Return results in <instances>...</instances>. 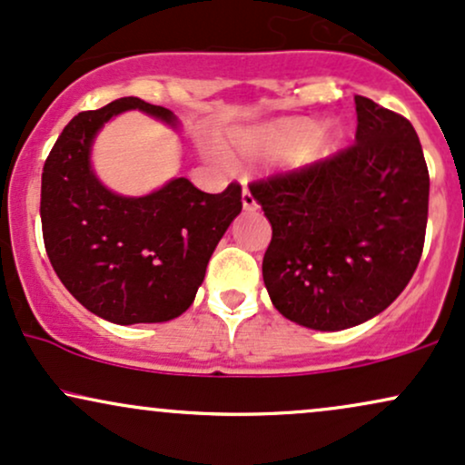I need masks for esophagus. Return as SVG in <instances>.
I'll return each mask as SVG.
<instances>
[{
	"instance_id": "esophagus-1",
	"label": "esophagus",
	"mask_w": 465,
	"mask_h": 465,
	"mask_svg": "<svg viewBox=\"0 0 465 465\" xmlns=\"http://www.w3.org/2000/svg\"><path fill=\"white\" fill-rule=\"evenodd\" d=\"M242 207H244V210H255V199H253V196H251V192H249V188H247V185H244V188H242Z\"/></svg>"
}]
</instances>
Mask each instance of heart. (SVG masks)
I'll return each mask as SVG.
<instances>
[{
  "label": "heart",
  "mask_w": 465,
  "mask_h": 465,
  "mask_svg": "<svg viewBox=\"0 0 465 465\" xmlns=\"http://www.w3.org/2000/svg\"><path fill=\"white\" fill-rule=\"evenodd\" d=\"M341 129L334 124L319 126L308 117H280L264 124L229 133V151L251 162H288L295 168H308L336 153Z\"/></svg>",
  "instance_id": "1"
}]
</instances>
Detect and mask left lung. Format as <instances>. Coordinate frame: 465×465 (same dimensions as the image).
Returning a JSON list of instances; mask_svg holds the SVG:
<instances>
[{"label": "left lung", "instance_id": "1", "mask_svg": "<svg viewBox=\"0 0 465 465\" xmlns=\"http://www.w3.org/2000/svg\"><path fill=\"white\" fill-rule=\"evenodd\" d=\"M356 143L251 185L273 238L262 260L273 306L336 332L370 322L418 269L429 218V170L407 117L354 95Z\"/></svg>", "mask_w": 465, "mask_h": 465}]
</instances>
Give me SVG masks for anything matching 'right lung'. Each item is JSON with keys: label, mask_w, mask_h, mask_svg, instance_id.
<instances>
[{"label": "right lung", "mask_w": 465, "mask_h": 465, "mask_svg": "<svg viewBox=\"0 0 465 465\" xmlns=\"http://www.w3.org/2000/svg\"><path fill=\"white\" fill-rule=\"evenodd\" d=\"M124 111L179 131V117L140 98L78 114L63 129L41 177V225L58 280L89 312L117 325L163 323L194 302L218 240L242 210L232 183L207 194L185 177L142 196L109 190L92 163L94 142Z\"/></svg>", "instance_id": "1"}]
</instances>
